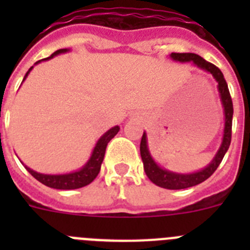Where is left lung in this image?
I'll return each mask as SVG.
<instances>
[{
  "label": "left lung",
  "instance_id": "left-lung-1",
  "mask_svg": "<svg viewBox=\"0 0 250 250\" xmlns=\"http://www.w3.org/2000/svg\"><path fill=\"white\" fill-rule=\"evenodd\" d=\"M170 57L174 61H179V62H193L196 67H199L203 71L210 74L215 79L216 83H218V91H219L220 101H222L223 110H224V131H223L222 144H220L219 149L216 151L213 160L204 169L194 171V173H174V171H170V170L164 169V167H161L160 165L156 164V161L152 159L151 154L149 151L146 132L144 131V134H143V138H141L140 143V155L141 159H143L144 170L145 173H146L147 178L154 184L158 185V187L164 188V189H170V190H179V189H187V188L194 187V185H198L204 182V180H207L215 171L216 167H219L220 163H222L225 152L228 151L231 140L233 103H231V98L230 94H229L227 81H225L222 71L215 65L205 61L199 55L190 54V52H187V54H176V52H173V54H170Z\"/></svg>",
  "mask_w": 250,
  "mask_h": 250
}]
</instances>
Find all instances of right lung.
I'll list each match as a JSON object with an SVG mask.
<instances>
[{"label":"right lung","mask_w":250,"mask_h":250,"mask_svg":"<svg viewBox=\"0 0 250 250\" xmlns=\"http://www.w3.org/2000/svg\"><path fill=\"white\" fill-rule=\"evenodd\" d=\"M68 51H70V48H60V50L55 51L54 54L51 55L50 57L40 60V61H37V62L35 63V65H37V63L41 62V61H46V60L52 59V57L57 56V55L60 54H65V52H68ZM32 68H34V66L30 67V70L26 72L22 83L26 80V77L28 76V74H30V71L32 70ZM119 130H120V127H119L118 125L111 127L110 130H107V131H106L105 134H104V135L98 140V143H96V145H95L94 150H92L91 152V156H90V159L87 160V163H86L81 169L76 170V171H72V173H67V174L37 173V171H35V170L26 167L22 161L21 163L25 165L26 170H27L31 175L34 176L35 179H37L40 183H42L43 185H46V187L54 188V189H61V190H71V189H79V188L86 187V185H89L90 183H91L96 176H98V174L100 173L101 164H103L104 156H105L106 146H107V144H109V141L111 140L116 134H118Z\"/></svg>","instance_id":"obj_1"}]
</instances>
